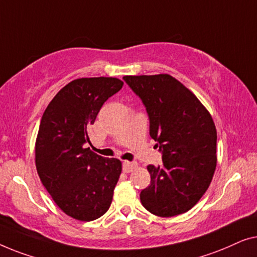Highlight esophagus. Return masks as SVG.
Returning a JSON list of instances; mask_svg holds the SVG:
<instances>
[{"label": "esophagus", "mask_w": 257, "mask_h": 257, "mask_svg": "<svg viewBox=\"0 0 257 257\" xmlns=\"http://www.w3.org/2000/svg\"><path fill=\"white\" fill-rule=\"evenodd\" d=\"M136 166L135 162H128V161H124L123 163H122V170H123V172L125 173H129L133 171V169Z\"/></svg>", "instance_id": "esophagus-1"}]
</instances>
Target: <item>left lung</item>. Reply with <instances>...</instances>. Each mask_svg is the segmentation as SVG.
I'll list each match as a JSON object with an SVG mask.
<instances>
[{
  "label": "left lung",
  "instance_id": "8db88e82",
  "mask_svg": "<svg viewBox=\"0 0 257 257\" xmlns=\"http://www.w3.org/2000/svg\"><path fill=\"white\" fill-rule=\"evenodd\" d=\"M142 100L149 133L163 164L148 165L150 185L141 191L142 205L155 215L185 213L204 196L216 166V129L194 94L169 74L125 75Z\"/></svg>",
  "mask_w": 257,
  "mask_h": 257
}]
</instances>
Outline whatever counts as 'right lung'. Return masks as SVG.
I'll return each instance as SVG.
<instances>
[{
    "instance_id": "add662e5",
    "label": "right lung",
    "mask_w": 257,
    "mask_h": 257,
    "mask_svg": "<svg viewBox=\"0 0 257 257\" xmlns=\"http://www.w3.org/2000/svg\"><path fill=\"white\" fill-rule=\"evenodd\" d=\"M122 86L116 78L75 79L56 94L39 124L35 149L39 178L58 207L80 221L108 211L120 178V161L100 156L85 144L102 104Z\"/></svg>"
}]
</instances>
